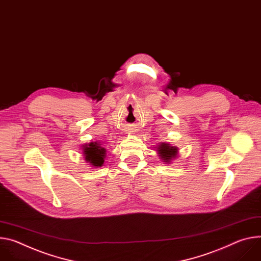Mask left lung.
<instances>
[{
  "instance_id": "obj_1",
  "label": "left lung",
  "mask_w": 261,
  "mask_h": 261,
  "mask_svg": "<svg viewBox=\"0 0 261 261\" xmlns=\"http://www.w3.org/2000/svg\"><path fill=\"white\" fill-rule=\"evenodd\" d=\"M160 154L162 155V158L164 160H169L171 159L177 152V149L176 148H173V147H170L169 145H165V144H162L160 147H159V150Z\"/></svg>"
}]
</instances>
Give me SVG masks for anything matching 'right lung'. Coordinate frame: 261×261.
I'll return each instance as SVG.
<instances>
[{
	"mask_svg": "<svg viewBox=\"0 0 261 261\" xmlns=\"http://www.w3.org/2000/svg\"><path fill=\"white\" fill-rule=\"evenodd\" d=\"M84 153L86 155L85 159L89 161L92 165H94V167H102V164L104 163L106 151L99 144H89L88 147L86 146V148L84 149Z\"/></svg>",
	"mask_w": 261,
	"mask_h": 261,
	"instance_id": "right-lung-1",
	"label": "right lung"
}]
</instances>
